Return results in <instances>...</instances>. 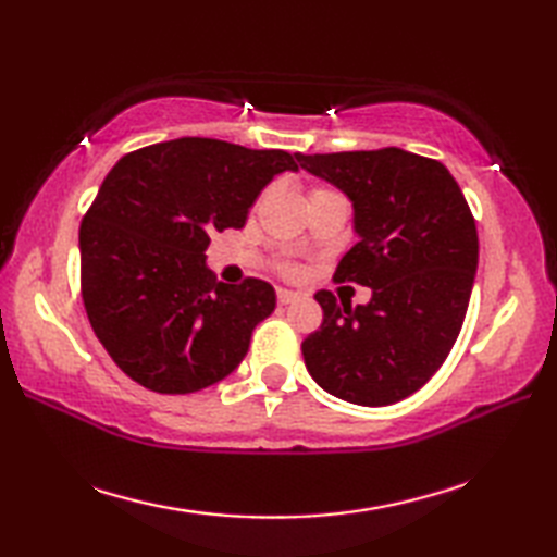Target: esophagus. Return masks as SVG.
<instances>
[{
  "instance_id": "esophagus-1",
  "label": "esophagus",
  "mask_w": 557,
  "mask_h": 557,
  "mask_svg": "<svg viewBox=\"0 0 557 557\" xmlns=\"http://www.w3.org/2000/svg\"><path fill=\"white\" fill-rule=\"evenodd\" d=\"M297 299H299V294H297V292H289V289H277V304L287 306V304L297 301Z\"/></svg>"
}]
</instances>
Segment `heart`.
<instances>
[{
	"label": "heart",
	"mask_w": 557,
	"mask_h": 557,
	"mask_svg": "<svg viewBox=\"0 0 557 557\" xmlns=\"http://www.w3.org/2000/svg\"><path fill=\"white\" fill-rule=\"evenodd\" d=\"M311 194H337V191H333V188H313ZM285 272H287V275H294V272H297V268L285 265Z\"/></svg>",
	"instance_id": "b5f03b06"
}]
</instances>
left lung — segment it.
Returning <instances> with one entry per match:
<instances>
[{
  "label": "left lung",
  "instance_id": "1",
  "mask_svg": "<svg viewBox=\"0 0 557 557\" xmlns=\"http://www.w3.org/2000/svg\"><path fill=\"white\" fill-rule=\"evenodd\" d=\"M297 160L354 203L359 242L333 280L373 292L357 309L315 292L323 323L301 342L304 363L330 395L393 405L431 381L465 323L479 265L474 215L445 164L417 152H297Z\"/></svg>",
  "mask_w": 557,
  "mask_h": 557
}]
</instances>
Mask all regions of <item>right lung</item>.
I'll list each match as a JSON object with an SVG mask.
<instances>
[{"instance_id": "add662e5", "label": "right lung", "mask_w": 557, "mask_h": 557, "mask_svg": "<svg viewBox=\"0 0 557 557\" xmlns=\"http://www.w3.org/2000/svg\"><path fill=\"white\" fill-rule=\"evenodd\" d=\"M285 150L176 138L128 152L81 220V297L120 369L160 395L198 393L242 363L253 327L275 311L258 277L215 282L212 232L242 230Z\"/></svg>"}]
</instances>
